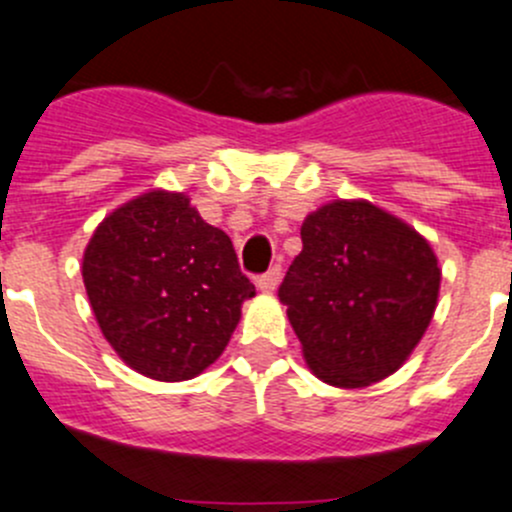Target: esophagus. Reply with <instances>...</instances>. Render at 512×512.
<instances>
[{"label": "esophagus", "mask_w": 512, "mask_h": 512, "mask_svg": "<svg viewBox=\"0 0 512 512\" xmlns=\"http://www.w3.org/2000/svg\"><path fill=\"white\" fill-rule=\"evenodd\" d=\"M280 267H272L270 272H265V275H260L255 280V285H257V290L260 292H265V295H272V292L277 290V282H280Z\"/></svg>", "instance_id": "34e87169"}]
</instances>
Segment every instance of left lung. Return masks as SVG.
Masks as SVG:
<instances>
[{
	"label": "left lung",
	"mask_w": 512,
	"mask_h": 512,
	"mask_svg": "<svg viewBox=\"0 0 512 512\" xmlns=\"http://www.w3.org/2000/svg\"><path fill=\"white\" fill-rule=\"evenodd\" d=\"M300 237L280 300L312 375L355 390L398 372L438 307L440 265L430 242L367 200L317 207Z\"/></svg>",
	"instance_id": "obj_1"
}]
</instances>
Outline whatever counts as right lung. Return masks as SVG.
<instances>
[{"label":"right lung","mask_w":512,"mask_h":512,"mask_svg":"<svg viewBox=\"0 0 512 512\" xmlns=\"http://www.w3.org/2000/svg\"><path fill=\"white\" fill-rule=\"evenodd\" d=\"M82 280L104 340L160 382L205 372L230 342L242 302L255 297L230 237L170 190L142 192L99 222Z\"/></svg>","instance_id":"obj_1"}]
</instances>
